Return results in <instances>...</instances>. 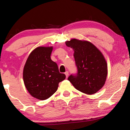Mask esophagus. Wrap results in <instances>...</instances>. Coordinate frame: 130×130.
I'll return each mask as SVG.
<instances>
[{
	"instance_id": "1",
	"label": "esophagus",
	"mask_w": 130,
	"mask_h": 130,
	"mask_svg": "<svg viewBox=\"0 0 130 130\" xmlns=\"http://www.w3.org/2000/svg\"><path fill=\"white\" fill-rule=\"evenodd\" d=\"M65 74L66 75V77L68 78V76H69V72H68V71L65 72Z\"/></svg>"
}]
</instances>
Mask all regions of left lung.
Instances as JSON below:
<instances>
[{"mask_svg": "<svg viewBox=\"0 0 130 130\" xmlns=\"http://www.w3.org/2000/svg\"><path fill=\"white\" fill-rule=\"evenodd\" d=\"M65 44L74 50L78 70L77 75H70L68 80L84 93H96L104 86L108 73L107 63L102 53L88 41L74 38Z\"/></svg>", "mask_w": 130, "mask_h": 130, "instance_id": "1", "label": "left lung"}]
</instances>
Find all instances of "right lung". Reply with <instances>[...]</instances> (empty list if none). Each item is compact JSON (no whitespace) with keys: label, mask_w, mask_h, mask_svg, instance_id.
<instances>
[{"label":"right lung","mask_w":130,"mask_h":130,"mask_svg":"<svg viewBox=\"0 0 130 130\" xmlns=\"http://www.w3.org/2000/svg\"><path fill=\"white\" fill-rule=\"evenodd\" d=\"M53 46H39L31 52L23 68L26 88L34 98L44 100L57 91L58 84L66 78L50 58Z\"/></svg>","instance_id":"right-lung-1"}]
</instances>
